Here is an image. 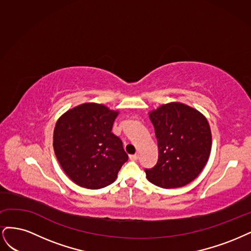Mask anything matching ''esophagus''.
Segmentation results:
<instances>
[{
  "label": "esophagus",
  "mask_w": 251,
  "mask_h": 251,
  "mask_svg": "<svg viewBox=\"0 0 251 251\" xmlns=\"http://www.w3.org/2000/svg\"><path fill=\"white\" fill-rule=\"evenodd\" d=\"M137 158H139V155H137V154L129 155V159H130V160H137Z\"/></svg>",
  "instance_id": "34e87169"
}]
</instances>
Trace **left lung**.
<instances>
[{"label":"left lung","instance_id":"obj_1","mask_svg":"<svg viewBox=\"0 0 251 251\" xmlns=\"http://www.w3.org/2000/svg\"><path fill=\"white\" fill-rule=\"evenodd\" d=\"M149 119L154 126L158 160L145 170L147 179L163 189L184 187L201 173L211 154L206 118L187 104L171 102L150 111Z\"/></svg>","mask_w":251,"mask_h":251}]
</instances>
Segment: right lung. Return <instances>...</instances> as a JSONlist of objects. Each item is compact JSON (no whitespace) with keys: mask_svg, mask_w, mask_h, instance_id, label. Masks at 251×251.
I'll return each instance as SVG.
<instances>
[{"mask_svg":"<svg viewBox=\"0 0 251 251\" xmlns=\"http://www.w3.org/2000/svg\"><path fill=\"white\" fill-rule=\"evenodd\" d=\"M119 110L103 104L83 103L69 109L54 128L53 148L72 181L82 188L107 187L118 177L128 155L111 132Z\"/></svg>","mask_w":251,"mask_h":251,"instance_id":"1","label":"right lung"}]
</instances>
